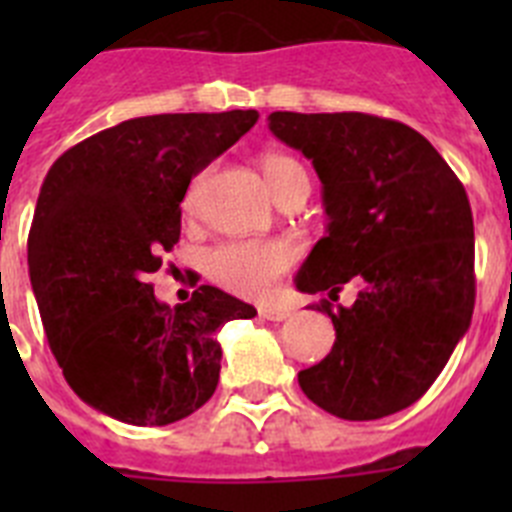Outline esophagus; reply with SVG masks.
Returning <instances> with one entry per match:
<instances>
[{"label": "esophagus", "instance_id": "1", "mask_svg": "<svg viewBox=\"0 0 512 512\" xmlns=\"http://www.w3.org/2000/svg\"><path fill=\"white\" fill-rule=\"evenodd\" d=\"M259 315L264 320H287L292 318V310H287V307H279V305H259Z\"/></svg>", "mask_w": 512, "mask_h": 512}]
</instances>
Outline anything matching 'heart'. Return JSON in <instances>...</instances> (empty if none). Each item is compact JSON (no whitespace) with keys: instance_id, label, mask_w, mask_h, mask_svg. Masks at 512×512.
Instances as JSON below:
<instances>
[{"instance_id":"obj_1","label":"heart","mask_w":512,"mask_h":512,"mask_svg":"<svg viewBox=\"0 0 512 512\" xmlns=\"http://www.w3.org/2000/svg\"><path fill=\"white\" fill-rule=\"evenodd\" d=\"M261 171L274 200H282L289 189L307 184V171L297 158L287 153L269 151L261 156ZM207 174H197L184 194V210L194 212L200 205ZM297 253L287 241H228L207 253V274L212 282L230 289L235 295H266L282 274L295 264Z\"/></svg>"}]
</instances>
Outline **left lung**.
I'll list each match as a JSON object with an SVG mask.
<instances>
[{"instance_id":"obj_1","label":"left lung","mask_w":512,"mask_h":512,"mask_svg":"<svg viewBox=\"0 0 512 512\" xmlns=\"http://www.w3.org/2000/svg\"><path fill=\"white\" fill-rule=\"evenodd\" d=\"M269 130L312 161L328 233L297 274L330 310L336 343L302 369L300 387L343 420L400 413L428 392L472 323L474 220L464 184L441 153L397 120L366 112H271Z\"/></svg>"}]
</instances>
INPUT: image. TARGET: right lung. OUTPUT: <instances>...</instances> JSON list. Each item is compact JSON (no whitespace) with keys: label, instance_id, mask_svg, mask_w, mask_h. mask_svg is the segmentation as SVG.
<instances>
[{"label":"right lung","instance_id":"right-lung-1","mask_svg":"<svg viewBox=\"0 0 512 512\" xmlns=\"http://www.w3.org/2000/svg\"><path fill=\"white\" fill-rule=\"evenodd\" d=\"M256 110L125 120L56 158L35 205L27 266L71 390L130 425H169L212 397L215 333L256 315L202 284L169 307L148 282L182 233L192 176L256 125Z\"/></svg>","mask_w":512,"mask_h":512}]
</instances>
